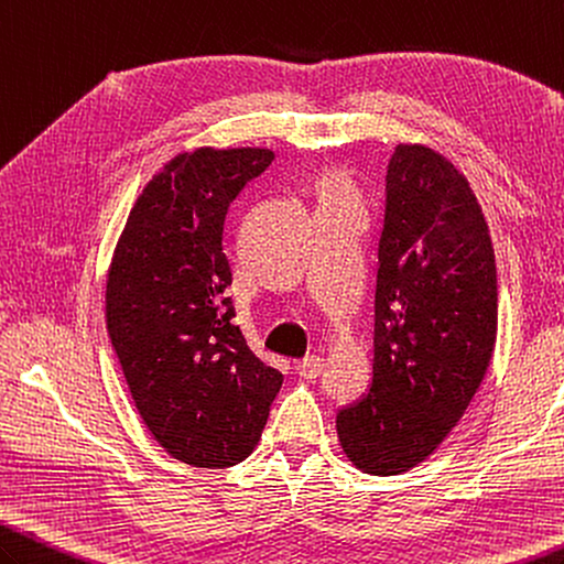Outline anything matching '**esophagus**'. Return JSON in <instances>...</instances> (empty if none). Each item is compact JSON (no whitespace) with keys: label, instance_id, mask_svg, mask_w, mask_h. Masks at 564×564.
<instances>
[{"label":"esophagus","instance_id":"34e87169","mask_svg":"<svg viewBox=\"0 0 564 564\" xmlns=\"http://www.w3.org/2000/svg\"><path fill=\"white\" fill-rule=\"evenodd\" d=\"M296 371H299V377H304V379H316L323 371V359L318 355H308L299 361Z\"/></svg>","mask_w":564,"mask_h":564}]
</instances>
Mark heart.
Returning a JSON list of instances; mask_svg holds the SVG:
<instances>
[{"label": "heart", "mask_w": 564, "mask_h": 564, "mask_svg": "<svg viewBox=\"0 0 564 564\" xmlns=\"http://www.w3.org/2000/svg\"><path fill=\"white\" fill-rule=\"evenodd\" d=\"M316 193L321 199V207H343V205L359 207L357 187L340 169H325L316 178Z\"/></svg>", "instance_id": "b5f03b06"}]
</instances>
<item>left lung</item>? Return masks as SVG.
I'll list each match as a JSON object with an SVG mask.
<instances>
[{"instance_id":"8db88e82","label":"left lung","mask_w":564,"mask_h":564,"mask_svg":"<svg viewBox=\"0 0 564 564\" xmlns=\"http://www.w3.org/2000/svg\"><path fill=\"white\" fill-rule=\"evenodd\" d=\"M373 314L369 393L335 427L359 470L400 475L456 427L497 340L490 229L466 176L424 144L388 161Z\"/></svg>"}]
</instances>
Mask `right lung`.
<instances>
[{
    "mask_svg": "<svg viewBox=\"0 0 564 564\" xmlns=\"http://www.w3.org/2000/svg\"><path fill=\"white\" fill-rule=\"evenodd\" d=\"M272 159L262 147L173 156L137 197L108 268V335L134 405L195 468L248 458L284 381L231 323L221 246L229 205Z\"/></svg>",
    "mask_w": 564,
    "mask_h": 564,
    "instance_id": "obj_1",
    "label": "right lung"
}]
</instances>
